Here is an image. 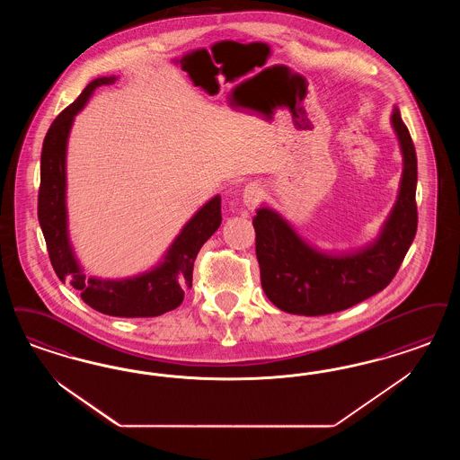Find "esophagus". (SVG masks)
Returning <instances> with one entry per match:
<instances>
[{
  "label": "esophagus",
  "mask_w": 460,
  "mask_h": 460,
  "mask_svg": "<svg viewBox=\"0 0 460 460\" xmlns=\"http://www.w3.org/2000/svg\"><path fill=\"white\" fill-rule=\"evenodd\" d=\"M261 195H263V188L260 184H246L244 190H243V202L246 205V208L253 212L257 208L260 200H261Z\"/></svg>",
  "instance_id": "esophagus-1"
}]
</instances>
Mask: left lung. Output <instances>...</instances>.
I'll return each mask as SVG.
<instances>
[{
	"mask_svg": "<svg viewBox=\"0 0 460 460\" xmlns=\"http://www.w3.org/2000/svg\"><path fill=\"white\" fill-rule=\"evenodd\" d=\"M390 125L402 154V176L395 203L373 241L327 252L303 238L270 205L258 208L253 227L261 288L279 310L305 316L342 312L384 291L397 274L418 227V159L397 106Z\"/></svg>",
	"mask_w": 460,
	"mask_h": 460,
	"instance_id": "left-lung-1",
	"label": "left lung"
}]
</instances>
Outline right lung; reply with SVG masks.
Returning <instances> with one entry per match:
<instances>
[{
  "label": "right lung",
  "mask_w": 460,
  "mask_h": 460,
  "mask_svg": "<svg viewBox=\"0 0 460 460\" xmlns=\"http://www.w3.org/2000/svg\"><path fill=\"white\" fill-rule=\"evenodd\" d=\"M116 75L93 80L75 104L63 111L48 129L40 154V188L37 216L48 244L51 265L61 282H70L82 299L99 313L121 318L159 316L183 303L191 288L193 263L203 243L221 226V195L190 217L161 260L146 272L123 279L87 276L80 265L68 227L66 207V152L75 116L85 108L97 87L111 85Z\"/></svg>",
  "instance_id": "add662e5"
}]
</instances>
